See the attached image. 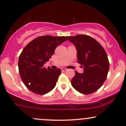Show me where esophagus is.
I'll list each match as a JSON object with an SVG mask.
<instances>
[{
  "label": "esophagus",
  "mask_w": 126,
  "mask_h": 126,
  "mask_svg": "<svg viewBox=\"0 0 126 126\" xmlns=\"http://www.w3.org/2000/svg\"><path fill=\"white\" fill-rule=\"evenodd\" d=\"M61 70H62V71H65L67 70V69L66 68L63 67V68H61Z\"/></svg>",
  "instance_id": "34e87169"
}]
</instances>
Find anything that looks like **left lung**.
I'll use <instances>...</instances> for the list:
<instances>
[{
	"label": "left lung",
	"instance_id": "1",
	"mask_svg": "<svg viewBox=\"0 0 126 126\" xmlns=\"http://www.w3.org/2000/svg\"><path fill=\"white\" fill-rule=\"evenodd\" d=\"M76 46L77 63L84 68L83 73L76 71L71 85L82 94H89L97 90L107 79L110 63L105 50L101 44L87 35L68 36Z\"/></svg>",
	"mask_w": 126,
	"mask_h": 126
}]
</instances>
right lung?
<instances>
[{
  "mask_svg": "<svg viewBox=\"0 0 126 126\" xmlns=\"http://www.w3.org/2000/svg\"><path fill=\"white\" fill-rule=\"evenodd\" d=\"M67 36H39L24 48L18 59V69L24 84L32 92L45 94L55 87L61 69L44 67L56 47L67 40Z\"/></svg>",
  "mask_w": 126,
  "mask_h": 126,
  "instance_id": "right-lung-1",
  "label": "right lung"
}]
</instances>
